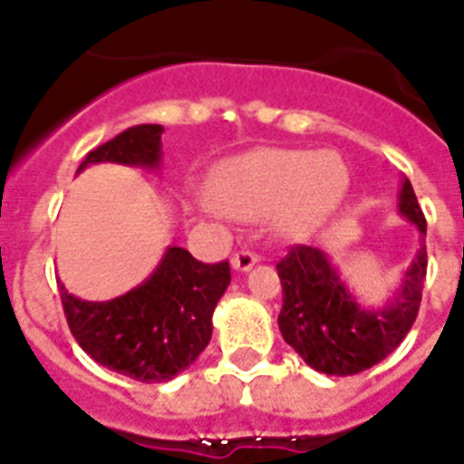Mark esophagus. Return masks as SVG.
<instances>
[{
  "instance_id": "esophagus-1",
  "label": "esophagus",
  "mask_w": 464,
  "mask_h": 464,
  "mask_svg": "<svg viewBox=\"0 0 464 464\" xmlns=\"http://www.w3.org/2000/svg\"><path fill=\"white\" fill-rule=\"evenodd\" d=\"M231 265L236 272H250V269L257 265V255L250 253V250H238V253L231 257Z\"/></svg>"
}]
</instances>
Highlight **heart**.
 <instances>
[{
	"instance_id": "1",
	"label": "heart",
	"mask_w": 464,
	"mask_h": 464,
	"mask_svg": "<svg viewBox=\"0 0 464 464\" xmlns=\"http://www.w3.org/2000/svg\"><path fill=\"white\" fill-rule=\"evenodd\" d=\"M352 185L344 159L313 149H257L218 168L211 195L231 217L272 214L279 238L301 240L342 207Z\"/></svg>"
}]
</instances>
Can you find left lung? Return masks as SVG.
Returning <instances> with one entry per match:
<instances>
[{
  "label": "left lung",
  "mask_w": 464,
  "mask_h": 464,
  "mask_svg": "<svg viewBox=\"0 0 464 464\" xmlns=\"http://www.w3.org/2000/svg\"><path fill=\"white\" fill-rule=\"evenodd\" d=\"M397 209L419 228V250L397 294L378 308L356 301L330 257L317 247H291L279 260L284 305L279 330L286 344L320 373L353 375L400 346L417 320L426 279V218L414 188L402 178Z\"/></svg>",
  "instance_id": "1"
}]
</instances>
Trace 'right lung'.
<instances>
[{
  "label": "right lung",
  "instance_id": "right-lung-1",
  "mask_svg": "<svg viewBox=\"0 0 464 464\" xmlns=\"http://www.w3.org/2000/svg\"><path fill=\"white\" fill-rule=\"evenodd\" d=\"M160 125H137L93 149L79 166L93 163L159 170ZM231 284L228 262L204 265L185 247L170 246L151 275L111 301H82L60 284L69 330L101 366L140 382H166L207 349L211 315Z\"/></svg>",
  "mask_w": 464,
  "mask_h": 464
}]
</instances>
